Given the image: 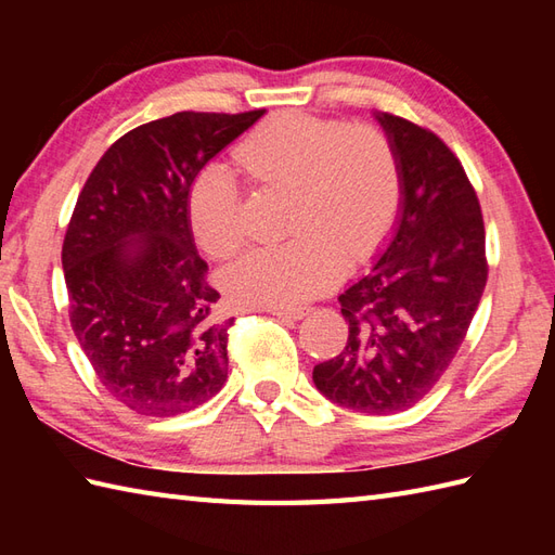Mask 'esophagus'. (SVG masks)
<instances>
[{
	"mask_svg": "<svg viewBox=\"0 0 555 555\" xmlns=\"http://www.w3.org/2000/svg\"><path fill=\"white\" fill-rule=\"evenodd\" d=\"M269 312L274 314V317H279V320H284V322H298V320H302V317H308V308H296V310H281V308H269Z\"/></svg>",
	"mask_w": 555,
	"mask_h": 555,
	"instance_id": "obj_1",
	"label": "esophagus"
}]
</instances>
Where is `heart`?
<instances>
[{
	"mask_svg": "<svg viewBox=\"0 0 555 555\" xmlns=\"http://www.w3.org/2000/svg\"><path fill=\"white\" fill-rule=\"evenodd\" d=\"M259 185L293 188V238L264 245L223 274L243 305L296 310L328 288L348 262L367 259L391 231L400 207V164L382 128L302 112L259 124L233 150ZM188 211L197 241L217 257L241 250L247 235L245 197L227 169L197 176Z\"/></svg>",
	"mask_w": 555,
	"mask_h": 555,
	"instance_id": "obj_1",
	"label": "heart"
}]
</instances>
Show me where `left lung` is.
Returning a JSON list of instances; mask_svg holds the SVG:
<instances>
[{
	"label": "left lung",
	"mask_w": 555,
	"mask_h": 555,
	"mask_svg": "<svg viewBox=\"0 0 555 555\" xmlns=\"http://www.w3.org/2000/svg\"><path fill=\"white\" fill-rule=\"evenodd\" d=\"M400 164V211L372 269L340 293L348 344L312 372L340 408L393 415L427 396L463 344L487 286L485 219L439 135L374 114Z\"/></svg>",
	"instance_id": "left-lung-1"
}]
</instances>
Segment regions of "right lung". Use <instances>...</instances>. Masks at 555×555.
Segmentation results:
<instances>
[{
	"label": "right lung",
	"mask_w": 555,
	"mask_h": 555,
	"mask_svg": "<svg viewBox=\"0 0 555 555\" xmlns=\"http://www.w3.org/2000/svg\"><path fill=\"white\" fill-rule=\"evenodd\" d=\"M264 109L179 112L104 152L62 247L68 317L98 379L138 415L171 417L221 391L231 320L197 255L188 195Z\"/></svg>",
	"instance_id": "right-lung-1"
}]
</instances>
